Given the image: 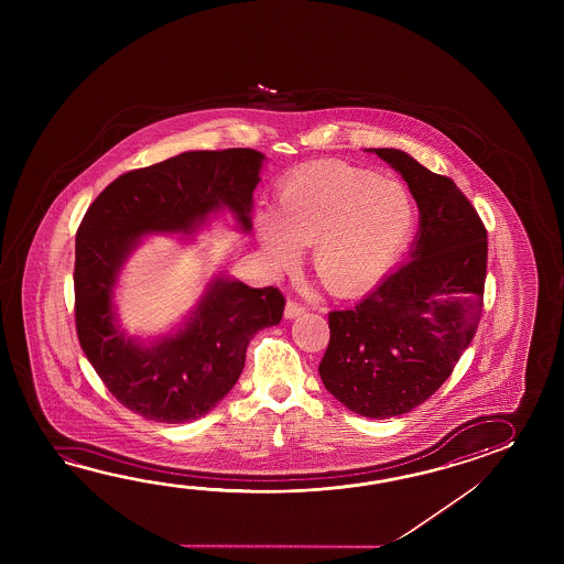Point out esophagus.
Wrapping results in <instances>:
<instances>
[{
	"label": "esophagus",
	"mask_w": 564,
	"mask_h": 564,
	"mask_svg": "<svg viewBox=\"0 0 564 564\" xmlns=\"http://www.w3.org/2000/svg\"><path fill=\"white\" fill-rule=\"evenodd\" d=\"M306 308L299 304V302H294V300H288L286 308H284V316L286 318H299L300 314H304Z\"/></svg>",
	"instance_id": "34e87169"
}]
</instances>
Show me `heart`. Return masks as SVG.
<instances>
[{
	"label": "heart",
	"mask_w": 564,
	"mask_h": 564,
	"mask_svg": "<svg viewBox=\"0 0 564 564\" xmlns=\"http://www.w3.org/2000/svg\"><path fill=\"white\" fill-rule=\"evenodd\" d=\"M415 224L408 187L343 161L311 163L280 181L276 214L256 219L265 256L290 268L312 246V270L340 299L371 290L395 265Z\"/></svg>",
	"instance_id": "heart-1"
}]
</instances>
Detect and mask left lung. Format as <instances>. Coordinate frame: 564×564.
Listing matches in <instances>:
<instances>
[{"label": "left lung", "mask_w": 564, "mask_h": 564, "mask_svg": "<svg viewBox=\"0 0 564 564\" xmlns=\"http://www.w3.org/2000/svg\"><path fill=\"white\" fill-rule=\"evenodd\" d=\"M369 151L408 181L420 231L405 264L352 308L328 312L330 340L318 372L352 413L387 420L427 401L476 335L488 234L449 177L399 149Z\"/></svg>", "instance_id": "1"}]
</instances>
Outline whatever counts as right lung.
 I'll use <instances>...</instances> for the list:
<instances>
[{"label":"right lung","mask_w":564,"mask_h":564,"mask_svg":"<svg viewBox=\"0 0 564 564\" xmlns=\"http://www.w3.org/2000/svg\"><path fill=\"white\" fill-rule=\"evenodd\" d=\"M264 155L253 149L187 151L112 181L76 231L74 314L86 359L132 413L161 423L197 420L240 379L253 335L282 321L274 286L209 282L177 333L144 345L117 324L112 296L132 250L151 234H192L228 209L252 228V193Z\"/></svg>","instance_id":"obj_1"}]
</instances>
